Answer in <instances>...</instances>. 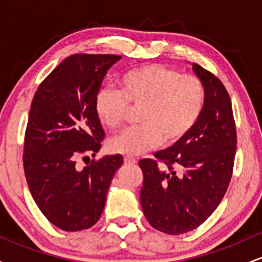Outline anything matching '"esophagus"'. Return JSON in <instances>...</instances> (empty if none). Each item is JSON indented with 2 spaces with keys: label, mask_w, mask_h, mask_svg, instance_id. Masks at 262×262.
<instances>
[{
  "label": "esophagus",
  "mask_w": 262,
  "mask_h": 262,
  "mask_svg": "<svg viewBox=\"0 0 262 262\" xmlns=\"http://www.w3.org/2000/svg\"><path fill=\"white\" fill-rule=\"evenodd\" d=\"M137 162V159L133 156H124V164L125 165H134Z\"/></svg>",
  "instance_id": "esophagus-1"
}]
</instances>
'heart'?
<instances>
[{"mask_svg":"<svg viewBox=\"0 0 262 262\" xmlns=\"http://www.w3.org/2000/svg\"><path fill=\"white\" fill-rule=\"evenodd\" d=\"M119 89L104 87L95 98V112L104 127L116 130L129 106L140 108V125L123 130L108 141L111 152L140 155L165 144L182 140L196 127L206 107L203 81L162 64L130 69L118 80Z\"/></svg>","mask_w":262,"mask_h":262,"instance_id":"b5f03b06","label":"heart"}]
</instances>
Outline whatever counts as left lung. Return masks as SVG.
Instances as JSON below:
<instances>
[{
  "mask_svg": "<svg viewBox=\"0 0 262 262\" xmlns=\"http://www.w3.org/2000/svg\"><path fill=\"white\" fill-rule=\"evenodd\" d=\"M192 69L206 86L202 117L182 140L155 152L156 160L139 161L144 215L151 227L171 235L196 229L214 212L229 186L236 151L229 93L210 71L194 62Z\"/></svg>",
  "mask_w": 262,
  "mask_h": 262,
  "instance_id": "8db88e82",
  "label": "left lung"
}]
</instances>
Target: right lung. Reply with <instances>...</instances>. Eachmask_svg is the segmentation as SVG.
I'll return each instance as SVG.
<instances>
[{"instance_id":"add662e5","label":"right lung","mask_w":262,"mask_h":262,"mask_svg":"<svg viewBox=\"0 0 262 262\" xmlns=\"http://www.w3.org/2000/svg\"><path fill=\"white\" fill-rule=\"evenodd\" d=\"M122 56L75 54L48 75L33 97L25 135L23 166L35 203L50 223L65 231L95 225L122 155L95 158L104 130L95 98L107 71Z\"/></svg>"}]
</instances>
